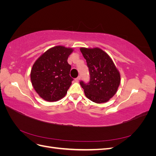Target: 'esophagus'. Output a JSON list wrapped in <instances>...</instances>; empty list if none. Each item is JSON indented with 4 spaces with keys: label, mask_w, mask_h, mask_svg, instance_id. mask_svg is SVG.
I'll use <instances>...</instances> for the list:
<instances>
[{
    "label": "esophagus",
    "mask_w": 156,
    "mask_h": 156,
    "mask_svg": "<svg viewBox=\"0 0 156 156\" xmlns=\"http://www.w3.org/2000/svg\"><path fill=\"white\" fill-rule=\"evenodd\" d=\"M80 79H81V77L79 76V77H77L76 79H75V81H76V82H79V81H80Z\"/></svg>",
    "instance_id": "obj_1"
}]
</instances>
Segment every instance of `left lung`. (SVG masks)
I'll return each mask as SVG.
<instances>
[{
	"label": "left lung",
	"instance_id": "8db88e82",
	"mask_svg": "<svg viewBox=\"0 0 156 156\" xmlns=\"http://www.w3.org/2000/svg\"><path fill=\"white\" fill-rule=\"evenodd\" d=\"M86 59L90 79L88 84H80L90 100L96 103H105L114 96L120 83V74L115 63L101 49L81 48Z\"/></svg>",
	"mask_w": 156,
	"mask_h": 156
}]
</instances>
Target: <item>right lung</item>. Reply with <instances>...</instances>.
I'll return each mask as SVG.
<instances>
[{
    "instance_id": "obj_1",
    "label": "right lung",
    "mask_w": 156,
    "mask_h": 156,
    "mask_svg": "<svg viewBox=\"0 0 156 156\" xmlns=\"http://www.w3.org/2000/svg\"><path fill=\"white\" fill-rule=\"evenodd\" d=\"M73 49L62 45L46 51L33 64L30 79L33 87L43 100L58 101L67 94L73 79L70 77L69 55Z\"/></svg>"
}]
</instances>
